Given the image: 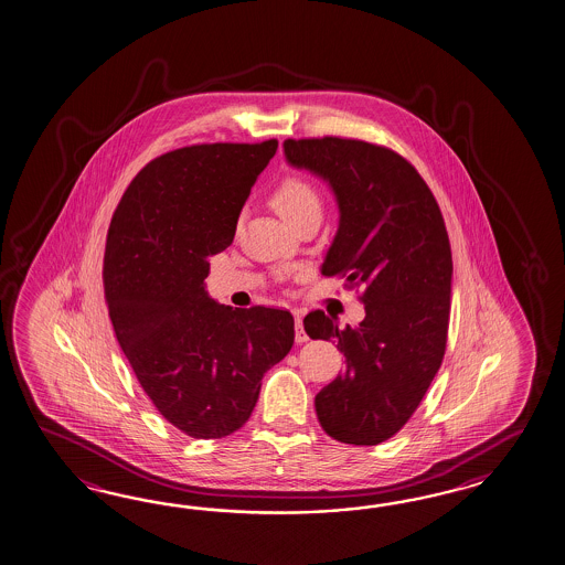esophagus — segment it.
Instances as JSON below:
<instances>
[{
	"mask_svg": "<svg viewBox=\"0 0 565 565\" xmlns=\"http://www.w3.org/2000/svg\"><path fill=\"white\" fill-rule=\"evenodd\" d=\"M305 341H308L305 324H302V319H296V343H305Z\"/></svg>",
	"mask_w": 565,
	"mask_h": 565,
	"instance_id": "1",
	"label": "esophagus"
}]
</instances>
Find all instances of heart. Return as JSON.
<instances>
[{
    "label": "heart",
    "instance_id": "obj_1",
    "mask_svg": "<svg viewBox=\"0 0 565 565\" xmlns=\"http://www.w3.org/2000/svg\"><path fill=\"white\" fill-rule=\"evenodd\" d=\"M274 207L288 224L300 222L305 215L322 214L321 193L302 177H286L274 189Z\"/></svg>",
    "mask_w": 565,
    "mask_h": 565
}]
</instances>
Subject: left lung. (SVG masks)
I'll return each instance as SVG.
<instances>
[{"mask_svg":"<svg viewBox=\"0 0 565 565\" xmlns=\"http://www.w3.org/2000/svg\"><path fill=\"white\" fill-rule=\"evenodd\" d=\"M288 164L331 186L339 228L321 265L362 288L366 319L339 329L306 315L312 339H335L345 370L315 398L339 443L374 446L407 424L443 364L452 255L440 207L398 153L360 139H286Z\"/></svg>","mask_w":565,"mask_h":565,"instance_id":"1","label":"left lung"}]
</instances>
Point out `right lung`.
<instances>
[{"label": "right lung", "instance_id": "1", "mask_svg": "<svg viewBox=\"0 0 565 565\" xmlns=\"http://www.w3.org/2000/svg\"><path fill=\"white\" fill-rule=\"evenodd\" d=\"M277 141L203 143L152 160L108 228L105 294L125 358L153 407L191 438L241 429L263 374L294 345L288 310L220 305L210 257L234 241L250 186Z\"/></svg>", "mask_w": 565, "mask_h": 565}]
</instances>
